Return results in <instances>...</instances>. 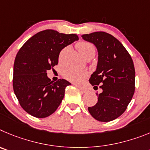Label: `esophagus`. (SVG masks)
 <instances>
[{
	"label": "esophagus",
	"instance_id": "1",
	"mask_svg": "<svg viewBox=\"0 0 150 150\" xmlns=\"http://www.w3.org/2000/svg\"><path fill=\"white\" fill-rule=\"evenodd\" d=\"M76 87H78V88L79 89V90H80L82 93H87V90L86 88H84V87H81V86H78V85H76Z\"/></svg>",
	"mask_w": 150,
	"mask_h": 150
}]
</instances>
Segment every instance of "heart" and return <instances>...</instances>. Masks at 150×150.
<instances>
[{"label": "heart", "instance_id": "1", "mask_svg": "<svg viewBox=\"0 0 150 150\" xmlns=\"http://www.w3.org/2000/svg\"><path fill=\"white\" fill-rule=\"evenodd\" d=\"M76 48L84 58L95 55L96 48L92 43L87 41H80L76 44ZM65 50V49H64ZM63 50V51H64ZM88 72L86 70H78L72 68H67L63 71V76L67 80L74 83H81L87 78Z\"/></svg>", "mask_w": 150, "mask_h": 150}]
</instances>
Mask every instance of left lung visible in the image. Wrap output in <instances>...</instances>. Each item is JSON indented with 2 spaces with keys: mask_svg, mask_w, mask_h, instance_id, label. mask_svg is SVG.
Masks as SVG:
<instances>
[{
  "mask_svg": "<svg viewBox=\"0 0 150 150\" xmlns=\"http://www.w3.org/2000/svg\"><path fill=\"white\" fill-rule=\"evenodd\" d=\"M82 39L94 44L98 51L96 69L90 83L102 90L98 102L88 110L100 122H109L122 115L134 93L135 70L130 54L114 36L102 31L83 34Z\"/></svg>",
  "mask_w": 150,
  "mask_h": 150,
  "instance_id": "1",
  "label": "left lung"
}]
</instances>
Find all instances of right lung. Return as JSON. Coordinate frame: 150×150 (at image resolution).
<instances>
[{"label":"right lung","instance_id":"obj_1","mask_svg":"<svg viewBox=\"0 0 150 150\" xmlns=\"http://www.w3.org/2000/svg\"><path fill=\"white\" fill-rule=\"evenodd\" d=\"M76 34L42 30L22 45L16 55L13 68V90L20 105L30 115L45 118L57 109L65 89L71 83L64 79L51 81L47 71L58 63L61 50L78 41Z\"/></svg>","mask_w":150,"mask_h":150}]
</instances>
